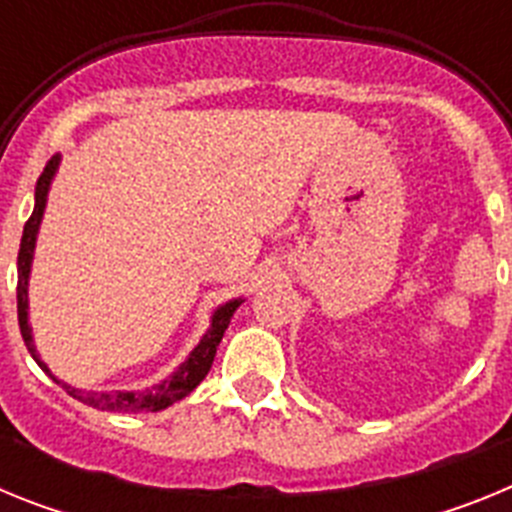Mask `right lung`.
Masks as SVG:
<instances>
[{
	"mask_svg": "<svg viewBox=\"0 0 512 512\" xmlns=\"http://www.w3.org/2000/svg\"><path fill=\"white\" fill-rule=\"evenodd\" d=\"M58 166V158L53 156L48 164H45L43 174L38 176V184H35V210L30 215V220L25 223V230H22V243H20V253H17V320H20V333L22 341H25L27 351L33 354V359L38 361L40 369L48 372V366L40 361L38 351L33 346V336H30V325H27V274H30V259H33V248H35V233H38L40 217H43V207H45V194H48V184H51V176ZM241 300H233L228 305H223L220 310L215 312V318H212V328L205 338L200 341V346L194 348L192 356L179 366V372L174 377L164 379L161 384L151 387L146 392H112V395H104V392H81L69 387V384H63V390L69 392L71 397H76L79 402L89 405V408L97 410H107V413H153V410L169 408L171 402L182 400L187 397L189 392L207 377L210 372L212 361H215L217 346L223 341V333L228 328L230 318H233V312L238 310Z\"/></svg>",
	"mask_w": 512,
	"mask_h": 512,
	"instance_id": "1",
	"label": "right lung"
}]
</instances>
